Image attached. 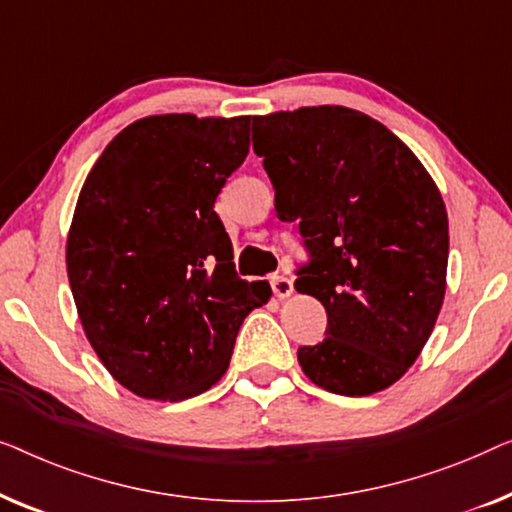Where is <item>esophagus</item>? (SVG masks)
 Segmentation results:
<instances>
[{
    "instance_id": "esophagus-1",
    "label": "esophagus",
    "mask_w": 512,
    "mask_h": 512,
    "mask_svg": "<svg viewBox=\"0 0 512 512\" xmlns=\"http://www.w3.org/2000/svg\"><path fill=\"white\" fill-rule=\"evenodd\" d=\"M271 290H273V294H276L278 299H287L294 292V285H292V280L287 278V276H273L271 278Z\"/></svg>"
}]
</instances>
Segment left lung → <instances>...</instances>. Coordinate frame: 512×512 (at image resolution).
Masks as SVG:
<instances>
[{
  "mask_svg": "<svg viewBox=\"0 0 512 512\" xmlns=\"http://www.w3.org/2000/svg\"><path fill=\"white\" fill-rule=\"evenodd\" d=\"M280 220H299L313 262L294 287L327 311L299 348L322 390L369 397L397 383L434 331L448 273V211L413 150L371 115L304 106L253 118Z\"/></svg>",
  "mask_w": 512,
  "mask_h": 512,
  "instance_id": "1",
  "label": "left lung"
}]
</instances>
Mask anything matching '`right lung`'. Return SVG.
I'll return each instance as SVG.
<instances>
[{"mask_svg": "<svg viewBox=\"0 0 512 512\" xmlns=\"http://www.w3.org/2000/svg\"><path fill=\"white\" fill-rule=\"evenodd\" d=\"M250 115H148L99 155L78 194L67 276L85 336L136 397L183 401L225 376L239 327L271 297L234 271L213 211L250 148Z\"/></svg>", "mask_w": 512, "mask_h": 512, "instance_id": "add662e5", "label": "right lung"}]
</instances>
